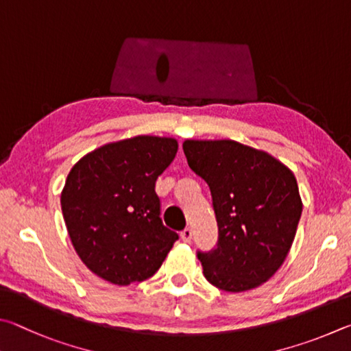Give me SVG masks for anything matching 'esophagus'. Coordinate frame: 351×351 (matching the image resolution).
<instances>
[{
  "instance_id": "1",
  "label": "esophagus",
  "mask_w": 351,
  "mask_h": 351,
  "mask_svg": "<svg viewBox=\"0 0 351 351\" xmlns=\"http://www.w3.org/2000/svg\"><path fill=\"white\" fill-rule=\"evenodd\" d=\"M180 237L183 239V242L189 243V242H191V239H193V230L191 228H185V230L180 232Z\"/></svg>"
}]
</instances>
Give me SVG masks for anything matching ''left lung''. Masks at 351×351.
Listing matches in <instances>:
<instances>
[{
	"mask_svg": "<svg viewBox=\"0 0 351 351\" xmlns=\"http://www.w3.org/2000/svg\"><path fill=\"white\" fill-rule=\"evenodd\" d=\"M189 168L211 189L217 247L197 253L206 280L241 293L282 267L302 214L293 171L268 152L234 140H185Z\"/></svg>",
	"mask_w": 351,
	"mask_h": 351,
	"instance_id": "left-lung-1",
	"label": "left lung"
}]
</instances>
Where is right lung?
Segmentation results:
<instances>
[{
  "instance_id": "1",
  "label": "right lung",
  "mask_w": 351,
  "mask_h": 351,
  "mask_svg": "<svg viewBox=\"0 0 351 351\" xmlns=\"http://www.w3.org/2000/svg\"><path fill=\"white\" fill-rule=\"evenodd\" d=\"M171 137L137 135L97 147L72 166L61 211L77 254L115 285L149 279L179 239L160 219L156 180L174 160Z\"/></svg>"
}]
</instances>
